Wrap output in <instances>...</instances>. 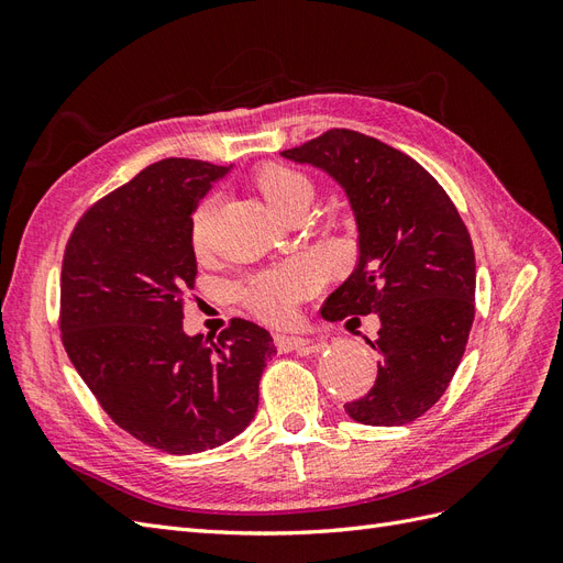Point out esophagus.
Listing matches in <instances>:
<instances>
[{
    "label": "esophagus",
    "instance_id": "1",
    "mask_svg": "<svg viewBox=\"0 0 563 563\" xmlns=\"http://www.w3.org/2000/svg\"><path fill=\"white\" fill-rule=\"evenodd\" d=\"M275 345L279 352H296V350H305L310 345L308 338L302 335H288V333H277L275 335Z\"/></svg>",
    "mask_w": 563,
    "mask_h": 563
}]
</instances>
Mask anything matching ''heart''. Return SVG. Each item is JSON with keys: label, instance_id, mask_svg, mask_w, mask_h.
I'll return each mask as SVG.
<instances>
[{"label": "heart", "instance_id": "1", "mask_svg": "<svg viewBox=\"0 0 563 563\" xmlns=\"http://www.w3.org/2000/svg\"><path fill=\"white\" fill-rule=\"evenodd\" d=\"M261 195L277 213L291 209L305 197H312V183L296 168L265 166L255 176ZM218 207V197H203L190 220V244L195 251H203L211 240V223ZM321 282V269L312 261H291L282 267L255 272L249 279L234 286V298L246 310L265 321H288L296 314L298 302L308 298Z\"/></svg>", "mask_w": 563, "mask_h": 563}]
</instances>
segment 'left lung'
Wrapping results in <instances>:
<instances>
[{
    "mask_svg": "<svg viewBox=\"0 0 563 563\" xmlns=\"http://www.w3.org/2000/svg\"><path fill=\"white\" fill-rule=\"evenodd\" d=\"M284 159L310 164L343 187L360 230V261L321 308L323 319L378 314V378L345 404L364 424L395 428L444 395L474 321L476 263L449 195L404 152L371 135L331 129Z\"/></svg>",
    "mask_w": 563,
    "mask_h": 563,
    "instance_id": "1",
    "label": "left lung"
}]
</instances>
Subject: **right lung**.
Returning <instances> with one entry per match:
<instances>
[{
  "mask_svg": "<svg viewBox=\"0 0 563 563\" xmlns=\"http://www.w3.org/2000/svg\"><path fill=\"white\" fill-rule=\"evenodd\" d=\"M230 166L168 157L79 218L60 275L67 356L103 411L172 455L216 449L249 428L277 354L258 323L232 319L218 340L183 331L195 288L190 220Z\"/></svg>",
  "mask_w": 563,
  "mask_h": 563,
  "instance_id": "add662e5",
  "label": "right lung"
}]
</instances>
